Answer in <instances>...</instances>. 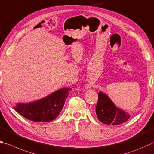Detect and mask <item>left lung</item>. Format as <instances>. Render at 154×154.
<instances>
[{"instance_id":"1","label":"left lung","mask_w":154,"mask_h":154,"mask_svg":"<svg viewBox=\"0 0 154 154\" xmlns=\"http://www.w3.org/2000/svg\"><path fill=\"white\" fill-rule=\"evenodd\" d=\"M96 113L100 121L106 125H121L131 117L129 114L117 107L108 96L102 91L98 93Z\"/></svg>"}]
</instances>
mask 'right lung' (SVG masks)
I'll return each mask as SVG.
<instances>
[{
	"mask_svg": "<svg viewBox=\"0 0 154 154\" xmlns=\"http://www.w3.org/2000/svg\"><path fill=\"white\" fill-rule=\"evenodd\" d=\"M71 90L69 88H61L36 101L17 103L13 108L29 121H52L59 115Z\"/></svg>",
	"mask_w": 154,
	"mask_h": 154,
	"instance_id": "right-lung-1",
	"label": "right lung"
}]
</instances>
